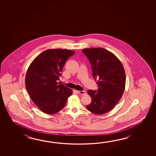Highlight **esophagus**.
I'll use <instances>...</instances> for the list:
<instances>
[{
	"instance_id": "esophagus-1",
	"label": "esophagus",
	"mask_w": 156,
	"mask_h": 156,
	"mask_svg": "<svg viewBox=\"0 0 156 156\" xmlns=\"http://www.w3.org/2000/svg\"><path fill=\"white\" fill-rule=\"evenodd\" d=\"M77 92L81 95H85L86 94V91H77Z\"/></svg>"
}]
</instances>
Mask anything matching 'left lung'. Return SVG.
Returning <instances> with one entry per match:
<instances>
[{"label":"left lung","instance_id":"left-lung-1","mask_svg":"<svg viewBox=\"0 0 156 156\" xmlns=\"http://www.w3.org/2000/svg\"><path fill=\"white\" fill-rule=\"evenodd\" d=\"M91 65L94 78L98 79V91L89 90L91 103L86 105L90 112L101 115L116 105L126 86V73L123 65L113 53L103 48L82 50Z\"/></svg>","mask_w":156,"mask_h":156}]
</instances>
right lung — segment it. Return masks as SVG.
I'll return each mask as SVG.
<instances>
[{
  "label": "right lung",
  "mask_w": 156,
  "mask_h": 156,
  "mask_svg": "<svg viewBox=\"0 0 156 156\" xmlns=\"http://www.w3.org/2000/svg\"><path fill=\"white\" fill-rule=\"evenodd\" d=\"M75 51L47 50L37 56L27 71L25 84L33 103L43 113L54 114L62 109L72 90L57 83L63 66Z\"/></svg>",
  "instance_id": "add662e5"
}]
</instances>
